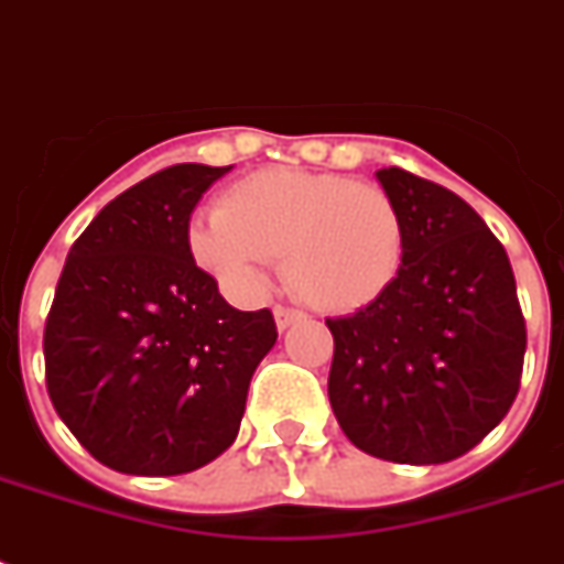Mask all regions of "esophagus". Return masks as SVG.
I'll return each instance as SVG.
<instances>
[{
  "label": "esophagus",
  "mask_w": 564,
  "mask_h": 564,
  "mask_svg": "<svg viewBox=\"0 0 564 564\" xmlns=\"http://www.w3.org/2000/svg\"><path fill=\"white\" fill-rule=\"evenodd\" d=\"M301 318H304V313H301V310L274 307V325H278V330H286V327H292L295 322H301Z\"/></svg>",
  "instance_id": "34e87169"
}]
</instances>
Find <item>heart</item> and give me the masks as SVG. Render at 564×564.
Instances as JSON below:
<instances>
[{"label": "heart", "mask_w": 564, "mask_h": 564, "mask_svg": "<svg viewBox=\"0 0 564 564\" xmlns=\"http://www.w3.org/2000/svg\"><path fill=\"white\" fill-rule=\"evenodd\" d=\"M189 254L239 295L263 290L281 257L283 283L327 316L375 304L401 272L403 216L383 187L336 172L263 170L221 193L216 216L187 230Z\"/></svg>", "instance_id": "b5f03b06"}]
</instances>
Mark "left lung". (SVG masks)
<instances>
[{"instance_id": "left-lung-1", "label": "left lung", "mask_w": 564, "mask_h": 564, "mask_svg": "<svg viewBox=\"0 0 564 564\" xmlns=\"http://www.w3.org/2000/svg\"><path fill=\"white\" fill-rule=\"evenodd\" d=\"M377 181L401 207V272L375 304L327 318V394L343 433L366 454L451 463L516 401L527 351L516 274L459 195L398 166Z\"/></svg>"}]
</instances>
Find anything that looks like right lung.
<instances>
[{
    "mask_svg": "<svg viewBox=\"0 0 564 564\" xmlns=\"http://www.w3.org/2000/svg\"><path fill=\"white\" fill-rule=\"evenodd\" d=\"M228 172H158L105 204L69 248L43 336L48 398L113 471L172 477L225 454L278 343L272 313L230 307L189 254V213Z\"/></svg>",
    "mask_w": 564,
    "mask_h": 564,
    "instance_id": "add662e5",
    "label": "right lung"
}]
</instances>
